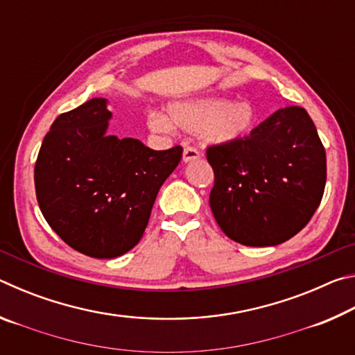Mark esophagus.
<instances>
[{"instance_id":"esophagus-1","label":"esophagus","mask_w":355,"mask_h":355,"mask_svg":"<svg viewBox=\"0 0 355 355\" xmlns=\"http://www.w3.org/2000/svg\"><path fill=\"white\" fill-rule=\"evenodd\" d=\"M200 158V152L196 147H184L183 150V161L184 163H191V161H196Z\"/></svg>"}]
</instances>
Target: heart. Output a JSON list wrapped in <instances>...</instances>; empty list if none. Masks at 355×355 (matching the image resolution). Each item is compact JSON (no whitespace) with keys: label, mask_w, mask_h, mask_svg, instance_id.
Here are the masks:
<instances>
[{"label":"heart","mask_w":355,"mask_h":355,"mask_svg":"<svg viewBox=\"0 0 355 355\" xmlns=\"http://www.w3.org/2000/svg\"><path fill=\"white\" fill-rule=\"evenodd\" d=\"M257 114L249 101H228L219 97H197L173 101L167 107V117L155 112L148 117V127L155 131L180 128L199 133L208 144L225 146L236 142L254 127Z\"/></svg>","instance_id":"b5f03b06"}]
</instances>
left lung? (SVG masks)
<instances>
[{"label": "left lung", "instance_id": "left-lung-1", "mask_svg": "<svg viewBox=\"0 0 355 355\" xmlns=\"http://www.w3.org/2000/svg\"><path fill=\"white\" fill-rule=\"evenodd\" d=\"M209 207L220 230L244 245L285 243L309 224L326 186V150L299 106L275 111L249 136L207 148Z\"/></svg>", "mask_w": 355, "mask_h": 355}]
</instances>
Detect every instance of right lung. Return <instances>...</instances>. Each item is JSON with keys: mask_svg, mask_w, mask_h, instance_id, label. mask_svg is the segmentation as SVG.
<instances>
[{"mask_svg": "<svg viewBox=\"0 0 355 355\" xmlns=\"http://www.w3.org/2000/svg\"><path fill=\"white\" fill-rule=\"evenodd\" d=\"M106 98H92L53 122L34 167L35 196L65 244L116 258L141 241L158 191L182 159L180 146L152 150L106 135Z\"/></svg>", "mask_w": 355, "mask_h": 355, "instance_id": "1", "label": "right lung"}]
</instances>
